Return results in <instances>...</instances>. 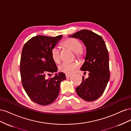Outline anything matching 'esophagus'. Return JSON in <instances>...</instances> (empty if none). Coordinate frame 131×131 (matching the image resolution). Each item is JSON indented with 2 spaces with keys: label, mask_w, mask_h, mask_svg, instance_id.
I'll list each match as a JSON object with an SVG mask.
<instances>
[{
  "label": "esophagus",
  "mask_w": 131,
  "mask_h": 131,
  "mask_svg": "<svg viewBox=\"0 0 131 131\" xmlns=\"http://www.w3.org/2000/svg\"><path fill=\"white\" fill-rule=\"evenodd\" d=\"M66 77L67 79H68L70 77V75H66Z\"/></svg>",
  "instance_id": "obj_1"
}]
</instances>
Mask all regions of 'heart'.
<instances>
[{
  "label": "heart",
  "instance_id": "obj_1",
  "mask_svg": "<svg viewBox=\"0 0 131 131\" xmlns=\"http://www.w3.org/2000/svg\"><path fill=\"white\" fill-rule=\"evenodd\" d=\"M63 47L68 49L75 52L78 58L81 60L84 58V53L82 50L81 42L75 38H68L62 43ZM51 56L53 61L58 63L60 61V53L57 47H54L51 51ZM79 67V64L76 62L71 63H63L58 67V70L61 72L67 75L72 74L74 71Z\"/></svg>",
  "mask_w": 131,
  "mask_h": 131
}]
</instances>
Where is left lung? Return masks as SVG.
Wrapping results in <instances>:
<instances>
[{
	"label": "left lung",
	"instance_id": "1",
	"mask_svg": "<svg viewBox=\"0 0 131 131\" xmlns=\"http://www.w3.org/2000/svg\"><path fill=\"white\" fill-rule=\"evenodd\" d=\"M68 37L80 39L86 47L85 62L80 69L89 73V76L82 77L77 93L85 101H94L103 93L110 79L109 54L105 42L100 35L87 29Z\"/></svg>",
	"mask_w": 131,
	"mask_h": 131
}]
</instances>
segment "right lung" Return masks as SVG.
Instances as JSON below:
<instances>
[{
    "instance_id": "right-lung-1",
    "label": "right lung",
    "mask_w": 131,
    "mask_h": 131,
    "mask_svg": "<svg viewBox=\"0 0 131 131\" xmlns=\"http://www.w3.org/2000/svg\"><path fill=\"white\" fill-rule=\"evenodd\" d=\"M62 35L50 37L38 35L23 46L20 62V72L23 88L31 101L47 105L57 98L60 83L66 79L63 73H55L53 78L46 79L47 74L57 72L56 63L51 56V51Z\"/></svg>"
}]
</instances>
